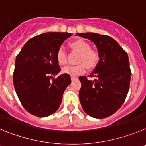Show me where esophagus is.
Listing matches in <instances>:
<instances>
[{"mask_svg":"<svg viewBox=\"0 0 146 146\" xmlns=\"http://www.w3.org/2000/svg\"><path fill=\"white\" fill-rule=\"evenodd\" d=\"M78 79V78H77V77H76V76H71V80H72V81L75 80V79Z\"/></svg>","mask_w":146,"mask_h":146,"instance_id":"obj_1","label":"esophagus"}]
</instances>
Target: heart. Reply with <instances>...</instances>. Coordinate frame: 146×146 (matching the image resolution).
Instances as JSON below:
<instances>
[{"label":"heart","mask_w":146,"mask_h":146,"mask_svg":"<svg viewBox=\"0 0 146 146\" xmlns=\"http://www.w3.org/2000/svg\"><path fill=\"white\" fill-rule=\"evenodd\" d=\"M70 46L73 50L80 52L78 58L79 64L76 66H68L62 70V73L68 74L71 76L82 74L86 70V67L89 70L95 68L99 62V55L96 52L90 50V45L82 39H77L72 41ZM56 61L61 66L65 65L67 62V52L64 47L61 46L56 52Z\"/></svg>","instance_id":"heart-1"}]
</instances>
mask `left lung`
<instances>
[{
  "label": "left lung",
  "instance_id": "left-lung-1",
  "mask_svg": "<svg viewBox=\"0 0 146 146\" xmlns=\"http://www.w3.org/2000/svg\"><path fill=\"white\" fill-rule=\"evenodd\" d=\"M88 38L97 47L100 60L89 76L79 77L82 83L79 100L87 114L96 119L106 118L113 114L125 102L131 72L127 52L118 43L108 35L94 33H77Z\"/></svg>",
  "mask_w": 146,
  "mask_h": 146
}]
</instances>
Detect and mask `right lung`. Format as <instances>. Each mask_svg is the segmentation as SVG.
Segmentation results:
<instances>
[{
    "label": "right lung",
    "mask_w": 146,
    "mask_h": 146,
    "mask_svg": "<svg viewBox=\"0 0 146 146\" xmlns=\"http://www.w3.org/2000/svg\"><path fill=\"white\" fill-rule=\"evenodd\" d=\"M72 35L68 33H46L32 38L16 56L13 73L15 90L24 108L35 117H46L59 108L62 96L71 83L64 73L50 79L61 69L56 52Z\"/></svg>",
    "instance_id": "right-lung-1"
}]
</instances>
